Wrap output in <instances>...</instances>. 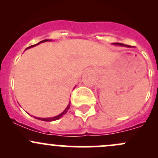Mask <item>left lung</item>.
<instances>
[{
    "label": "left lung",
    "mask_w": 158,
    "mask_h": 158,
    "mask_svg": "<svg viewBox=\"0 0 158 158\" xmlns=\"http://www.w3.org/2000/svg\"><path fill=\"white\" fill-rule=\"evenodd\" d=\"M113 45H116V46H120V47H130L128 45H125V44H120V43H114V44H112Z\"/></svg>",
    "instance_id": "left-lung-1"
}]
</instances>
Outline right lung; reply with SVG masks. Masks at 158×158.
<instances>
[{
	"instance_id": "right-lung-1",
	"label": "right lung",
	"mask_w": 158,
	"mask_h": 158,
	"mask_svg": "<svg viewBox=\"0 0 158 158\" xmlns=\"http://www.w3.org/2000/svg\"><path fill=\"white\" fill-rule=\"evenodd\" d=\"M47 41H51V40H42V41H40V42H39V43H38V44H35V45L30 46V47H27V48L26 49H30V48H31V47H35V46L38 45V44H42V43H44V42H47ZM74 88H76V86H75ZM69 106H70V102H69V104H68L67 107L66 108V109H65L64 111H63V112L61 113V114H58V115L55 116V117H52V118H37V117H35V116H34V118H36V119H38V120L44 121V122H52V121L58 120V119H60V118H62V117H63V116L64 115V114H66V112H67V111H68V110H69Z\"/></svg>"
}]
</instances>
